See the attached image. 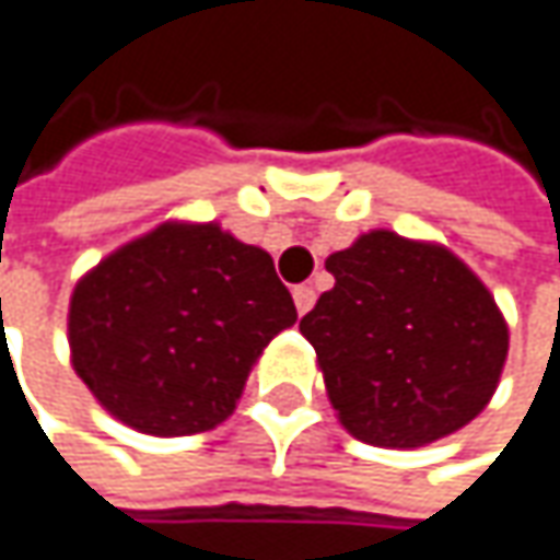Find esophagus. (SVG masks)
Segmentation results:
<instances>
[{
  "mask_svg": "<svg viewBox=\"0 0 560 560\" xmlns=\"http://www.w3.org/2000/svg\"><path fill=\"white\" fill-rule=\"evenodd\" d=\"M293 302H295V312H299V315L312 312V305H315V290H312V287H295Z\"/></svg>",
  "mask_w": 560,
  "mask_h": 560,
  "instance_id": "1",
  "label": "esophagus"
}]
</instances>
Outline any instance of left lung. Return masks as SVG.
I'll use <instances>...</instances> for the list:
<instances>
[{"instance_id":"left-lung-1","label":"left lung","mask_w":560,"mask_h":560,"mask_svg":"<svg viewBox=\"0 0 560 560\" xmlns=\"http://www.w3.org/2000/svg\"><path fill=\"white\" fill-rule=\"evenodd\" d=\"M324 267L334 290L299 330L352 438L425 447L489 406L508 362V322L451 248L372 230Z\"/></svg>"}]
</instances>
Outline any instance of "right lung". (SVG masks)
<instances>
[{"label":"right lung","mask_w":560,"mask_h":560,"mask_svg":"<svg viewBox=\"0 0 560 560\" xmlns=\"http://www.w3.org/2000/svg\"><path fill=\"white\" fill-rule=\"evenodd\" d=\"M293 324V295L265 248L220 223L166 220L74 283L71 369L135 432H210L233 416L267 343Z\"/></svg>","instance_id":"right-lung-1"}]
</instances>
